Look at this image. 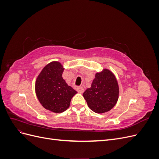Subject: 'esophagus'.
<instances>
[{
  "label": "esophagus",
  "instance_id": "34e87169",
  "mask_svg": "<svg viewBox=\"0 0 159 159\" xmlns=\"http://www.w3.org/2000/svg\"><path fill=\"white\" fill-rule=\"evenodd\" d=\"M77 90H78V92L80 93H84V89L82 87H78V88H77Z\"/></svg>",
  "mask_w": 159,
  "mask_h": 159
}]
</instances>
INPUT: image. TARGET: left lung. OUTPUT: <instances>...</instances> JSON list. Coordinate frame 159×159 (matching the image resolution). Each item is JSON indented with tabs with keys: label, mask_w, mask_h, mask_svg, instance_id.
I'll return each instance as SVG.
<instances>
[{
	"label": "left lung",
	"mask_w": 159,
	"mask_h": 159,
	"mask_svg": "<svg viewBox=\"0 0 159 159\" xmlns=\"http://www.w3.org/2000/svg\"><path fill=\"white\" fill-rule=\"evenodd\" d=\"M119 95V88L116 77L108 69L97 72L91 88L83 93L89 109L97 113L109 111L116 105Z\"/></svg>",
	"instance_id": "left-lung-1"
}]
</instances>
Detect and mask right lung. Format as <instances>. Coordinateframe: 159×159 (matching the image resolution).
<instances>
[{
  "label": "right lung",
  "mask_w": 159,
  "mask_h": 159,
  "mask_svg": "<svg viewBox=\"0 0 159 159\" xmlns=\"http://www.w3.org/2000/svg\"><path fill=\"white\" fill-rule=\"evenodd\" d=\"M64 68L60 62L47 64L35 82L36 97L43 107L53 113H62L68 109L71 98L78 93L62 78Z\"/></svg>",
  "instance_id": "1"
}]
</instances>
